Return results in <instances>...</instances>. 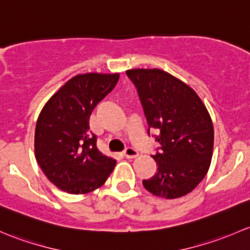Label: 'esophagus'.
Instances as JSON below:
<instances>
[{
  "label": "esophagus",
  "mask_w": 250,
  "mask_h": 250,
  "mask_svg": "<svg viewBox=\"0 0 250 250\" xmlns=\"http://www.w3.org/2000/svg\"><path fill=\"white\" fill-rule=\"evenodd\" d=\"M123 155H124L126 159H135L138 156V153L133 148H126L124 153H123Z\"/></svg>",
  "instance_id": "obj_1"
}]
</instances>
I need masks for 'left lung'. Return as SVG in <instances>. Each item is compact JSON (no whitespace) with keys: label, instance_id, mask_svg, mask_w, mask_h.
<instances>
[{"label":"left lung","instance_id":"1","mask_svg":"<svg viewBox=\"0 0 250 250\" xmlns=\"http://www.w3.org/2000/svg\"><path fill=\"white\" fill-rule=\"evenodd\" d=\"M126 74L137 89L149 130L160 143L153 159L158 172L144 179L149 192L164 199L189 194L205 178L213 154L214 130L196 92L161 69L135 68Z\"/></svg>","mask_w":250,"mask_h":250}]
</instances>
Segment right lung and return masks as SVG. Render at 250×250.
I'll list each match as a JSON object with an SVG mask.
<instances>
[{
	"label": "right lung",
	"instance_id": "obj_1",
	"mask_svg": "<svg viewBox=\"0 0 250 250\" xmlns=\"http://www.w3.org/2000/svg\"><path fill=\"white\" fill-rule=\"evenodd\" d=\"M118 79V73L78 74L50 97L38 117L36 160L49 181L62 191H92L114 168V159L97 149L96 136L89 131V118Z\"/></svg>",
	"mask_w": 250,
	"mask_h": 250
}]
</instances>
